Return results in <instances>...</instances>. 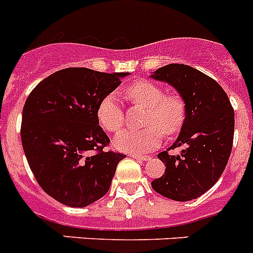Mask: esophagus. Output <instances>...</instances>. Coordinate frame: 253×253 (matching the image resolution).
Returning a JSON list of instances; mask_svg holds the SVG:
<instances>
[{"label": "esophagus", "instance_id": "esophagus-1", "mask_svg": "<svg viewBox=\"0 0 253 253\" xmlns=\"http://www.w3.org/2000/svg\"><path fill=\"white\" fill-rule=\"evenodd\" d=\"M131 157L135 160H148L150 156L148 155H131Z\"/></svg>", "mask_w": 253, "mask_h": 253}]
</instances>
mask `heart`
I'll use <instances>...</instances> for the list:
<instances>
[{"mask_svg": "<svg viewBox=\"0 0 253 253\" xmlns=\"http://www.w3.org/2000/svg\"><path fill=\"white\" fill-rule=\"evenodd\" d=\"M125 97L133 105L147 109L141 129H123L114 138V146L123 152H144L155 148L161 134H176L185 122V101L175 92L166 93L161 85L150 81H137L125 88ZM97 118L105 130L114 133L124 124V111L116 93L106 94L97 107Z\"/></svg>", "mask_w": 253, "mask_h": 253, "instance_id": "obj_1", "label": "heart"}]
</instances>
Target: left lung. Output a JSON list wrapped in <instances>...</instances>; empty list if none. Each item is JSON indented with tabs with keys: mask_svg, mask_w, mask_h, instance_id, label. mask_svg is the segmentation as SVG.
<instances>
[{
	"mask_svg": "<svg viewBox=\"0 0 253 253\" xmlns=\"http://www.w3.org/2000/svg\"><path fill=\"white\" fill-rule=\"evenodd\" d=\"M151 77L175 88L187 107L178 139L157 155L165 164V172L151 185L170 200H194L219 180L228 164L234 137V110L216 81L188 65H166ZM178 147H183L180 155L169 153Z\"/></svg>",
	"mask_w": 253,
	"mask_h": 253,
	"instance_id": "8db88e82",
	"label": "left lung"
}]
</instances>
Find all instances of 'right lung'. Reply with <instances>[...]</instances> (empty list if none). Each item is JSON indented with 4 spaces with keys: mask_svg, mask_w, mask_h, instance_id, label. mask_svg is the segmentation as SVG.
Here are the masks:
<instances>
[{
    "mask_svg": "<svg viewBox=\"0 0 253 253\" xmlns=\"http://www.w3.org/2000/svg\"><path fill=\"white\" fill-rule=\"evenodd\" d=\"M126 75L62 69L37 84L25 101L20 135L30 170L41 188L66 206L85 207L103 197L125 157L105 151L110 139L97 107Z\"/></svg>",
    "mask_w": 253,
    "mask_h": 253,
    "instance_id": "obj_1",
    "label": "right lung"
}]
</instances>
